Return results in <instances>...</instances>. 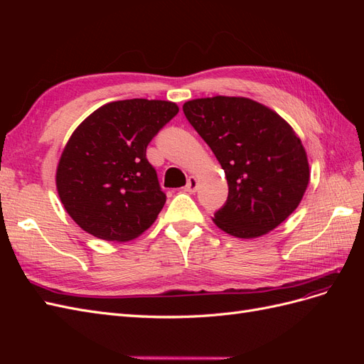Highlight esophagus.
I'll return each mask as SVG.
<instances>
[{
	"label": "esophagus",
	"mask_w": 364,
	"mask_h": 364,
	"mask_svg": "<svg viewBox=\"0 0 364 364\" xmlns=\"http://www.w3.org/2000/svg\"><path fill=\"white\" fill-rule=\"evenodd\" d=\"M197 185H199L197 179L194 178V176H190L188 181H186V185H185V191L190 193V194H194L196 190H197Z\"/></svg>",
	"instance_id": "obj_1"
}]
</instances>
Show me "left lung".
<instances>
[{
	"label": "left lung",
	"mask_w": 364,
	"mask_h": 364,
	"mask_svg": "<svg viewBox=\"0 0 364 364\" xmlns=\"http://www.w3.org/2000/svg\"><path fill=\"white\" fill-rule=\"evenodd\" d=\"M183 114L228 179V200L214 223L238 238H257L281 225L310 181L305 149L287 121L245 97L197 98L183 105Z\"/></svg>",
	"instance_id": "1"
}]
</instances>
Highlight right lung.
<instances>
[{
    "label": "right lung",
    "mask_w": 364,
    "mask_h": 364,
    "mask_svg": "<svg viewBox=\"0 0 364 364\" xmlns=\"http://www.w3.org/2000/svg\"><path fill=\"white\" fill-rule=\"evenodd\" d=\"M179 107L164 100L112 102L74 130L60 156L56 185L74 222L106 241H129L149 229L164 208L149 142Z\"/></svg>",
    "instance_id": "right-lung-1"
}]
</instances>
